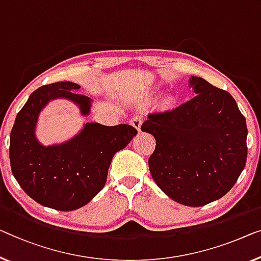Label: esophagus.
<instances>
[{"mask_svg":"<svg viewBox=\"0 0 261 261\" xmlns=\"http://www.w3.org/2000/svg\"><path fill=\"white\" fill-rule=\"evenodd\" d=\"M142 123H143V118L141 117V116H135V117H132L130 119V124L134 127H136V129L138 130V132H141V126H142Z\"/></svg>","mask_w":261,"mask_h":261,"instance_id":"obj_1","label":"esophagus"}]
</instances>
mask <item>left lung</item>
I'll return each mask as SVG.
<instances>
[{"label":"left lung","mask_w":261,"mask_h":261,"mask_svg":"<svg viewBox=\"0 0 261 261\" xmlns=\"http://www.w3.org/2000/svg\"><path fill=\"white\" fill-rule=\"evenodd\" d=\"M191 100L147 116L142 131L153 135L149 169L171 199L199 207L234 186L247 158L246 119L227 91L191 76Z\"/></svg>","instance_id":"1"}]
</instances>
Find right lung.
I'll return each instance as SVG.
<instances>
[{"label": "right lung", "instance_id": "add662e5", "mask_svg": "<svg viewBox=\"0 0 261 261\" xmlns=\"http://www.w3.org/2000/svg\"><path fill=\"white\" fill-rule=\"evenodd\" d=\"M81 85L57 82L38 88L29 96L10 132L9 157L15 179L38 204L58 211L87 205L104 188L116 152L137 135L127 124L107 126L83 123L68 141L43 145L36 137L40 114L54 99H67L89 116L93 100L77 93Z\"/></svg>", "mask_w": 261, "mask_h": 261}]
</instances>
